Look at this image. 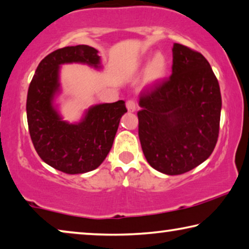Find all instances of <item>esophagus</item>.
I'll return each instance as SVG.
<instances>
[{
	"label": "esophagus",
	"instance_id": "1",
	"mask_svg": "<svg viewBox=\"0 0 249 249\" xmlns=\"http://www.w3.org/2000/svg\"><path fill=\"white\" fill-rule=\"evenodd\" d=\"M125 106H127V109L129 112H135L137 110V105L136 102L133 100H129L127 101V103H125Z\"/></svg>",
	"mask_w": 249,
	"mask_h": 249
}]
</instances>
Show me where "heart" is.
<instances>
[{
	"mask_svg": "<svg viewBox=\"0 0 249 249\" xmlns=\"http://www.w3.org/2000/svg\"><path fill=\"white\" fill-rule=\"evenodd\" d=\"M147 59H144L142 62L140 63V67H143L144 63H146ZM168 69V60L166 58V55L161 52H157L152 56L151 60L149 61V63L147 64L146 70H144V76H143V81L146 85L150 86V85H155L161 80L164 74H166Z\"/></svg>",
	"mask_w": 249,
	"mask_h": 249,
	"instance_id": "heart-1",
	"label": "heart"
}]
</instances>
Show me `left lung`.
<instances>
[{
  "label": "left lung",
  "mask_w": 249,
  "mask_h": 249,
  "mask_svg": "<svg viewBox=\"0 0 249 249\" xmlns=\"http://www.w3.org/2000/svg\"><path fill=\"white\" fill-rule=\"evenodd\" d=\"M139 139L154 169L181 175L205 161L219 133L218 80L201 53L173 47V73L139 95Z\"/></svg>",
  "instance_id": "obj_1"
}]
</instances>
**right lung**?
Here are the masks:
<instances>
[{"instance_id": "right-lung-1", "label": "right lung", "mask_w": 249, "mask_h": 249, "mask_svg": "<svg viewBox=\"0 0 249 249\" xmlns=\"http://www.w3.org/2000/svg\"><path fill=\"white\" fill-rule=\"evenodd\" d=\"M82 63L102 69L98 50L89 45L66 47L50 53L37 66L26 99L29 131L37 155L45 163L69 175L94 170L112 147L124 101L100 103L86 110L81 120H63L55 105L61 93L60 68Z\"/></svg>"}]
</instances>
